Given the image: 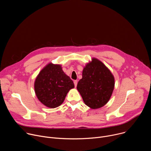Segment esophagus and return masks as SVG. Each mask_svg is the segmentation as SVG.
<instances>
[{
  "label": "esophagus",
  "mask_w": 151,
  "mask_h": 151,
  "mask_svg": "<svg viewBox=\"0 0 151 151\" xmlns=\"http://www.w3.org/2000/svg\"><path fill=\"white\" fill-rule=\"evenodd\" d=\"M73 82H74V84H75V87H76L77 83H78V81H77L76 80H75V81H73Z\"/></svg>",
  "instance_id": "esophagus-1"
}]
</instances>
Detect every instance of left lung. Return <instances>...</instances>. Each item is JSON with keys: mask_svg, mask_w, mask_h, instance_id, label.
Listing matches in <instances>:
<instances>
[{"mask_svg": "<svg viewBox=\"0 0 151 151\" xmlns=\"http://www.w3.org/2000/svg\"><path fill=\"white\" fill-rule=\"evenodd\" d=\"M115 87L114 76L99 60L93 58L82 71L77 85L85 104L91 109H99L109 101Z\"/></svg>", "mask_w": 151, "mask_h": 151, "instance_id": "1", "label": "left lung"}]
</instances>
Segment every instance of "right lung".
I'll use <instances>...</instances> for the list:
<instances>
[{
    "mask_svg": "<svg viewBox=\"0 0 151 151\" xmlns=\"http://www.w3.org/2000/svg\"><path fill=\"white\" fill-rule=\"evenodd\" d=\"M34 87L36 97L43 104L55 108L63 103L68 93L75 85L63 71L60 64L50 63L37 76Z\"/></svg>",
    "mask_w": 151,
    "mask_h": 151,
    "instance_id": "right-lung-1",
    "label": "right lung"
}]
</instances>
